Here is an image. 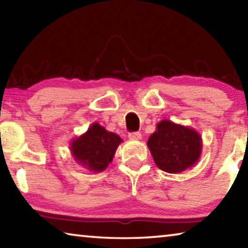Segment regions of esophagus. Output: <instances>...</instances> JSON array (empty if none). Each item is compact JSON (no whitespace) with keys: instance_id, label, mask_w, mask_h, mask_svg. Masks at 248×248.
<instances>
[{"instance_id":"obj_1","label":"esophagus","mask_w":248,"mask_h":248,"mask_svg":"<svg viewBox=\"0 0 248 248\" xmlns=\"http://www.w3.org/2000/svg\"><path fill=\"white\" fill-rule=\"evenodd\" d=\"M128 137H129V139H131V140H140L142 138V134L140 132H130L128 134Z\"/></svg>"}]
</instances>
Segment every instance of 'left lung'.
I'll use <instances>...</instances> for the list:
<instances>
[{"label":"left lung","instance_id":"8db88e82","mask_svg":"<svg viewBox=\"0 0 248 248\" xmlns=\"http://www.w3.org/2000/svg\"><path fill=\"white\" fill-rule=\"evenodd\" d=\"M146 144L156 166L170 174L194 166L202 151V139L195 129L170 120L159 121Z\"/></svg>","mask_w":248,"mask_h":248}]
</instances>
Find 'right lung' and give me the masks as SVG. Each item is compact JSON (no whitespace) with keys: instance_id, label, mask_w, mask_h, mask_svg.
Wrapping results in <instances>:
<instances>
[{"instance_id":"right-lung-1","label":"right lung","mask_w":248,"mask_h":248,"mask_svg":"<svg viewBox=\"0 0 248 248\" xmlns=\"http://www.w3.org/2000/svg\"><path fill=\"white\" fill-rule=\"evenodd\" d=\"M123 139L109 132L98 123H94L85 133L71 142V153L74 161L94 173L106 170L115 156Z\"/></svg>"}]
</instances>
